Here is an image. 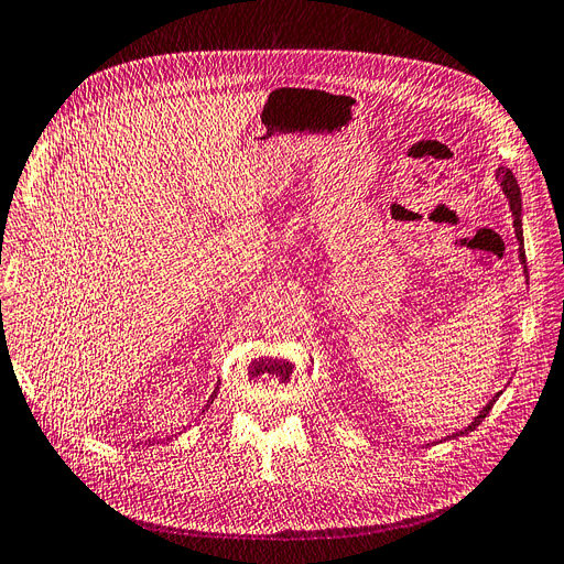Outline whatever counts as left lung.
I'll return each mask as SVG.
<instances>
[{
	"label": "left lung",
	"mask_w": 564,
	"mask_h": 564,
	"mask_svg": "<svg viewBox=\"0 0 564 564\" xmlns=\"http://www.w3.org/2000/svg\"><path fill=\"white\" fill-rule=\"evenodd\" d=\"M496 180H498V184H501V191H503V196L508 198V205H510V213H512V227H514V238H518V252H520V264L524 267V279H529L527 276V257H524V236H522V193H520V186H518V180H514V174L508 170V167H498L496 170ZM501 397V392H496L485 406H481V411L473 417V423L470 425H465L463 430H458V432H452L448 434L446 440H452V437H460V434H465V432H473L481 421H485V417L489 415V411H491V406L496 404V399Z\"/></svg>",
	"instance_id": "obj_1"
}]
</instances>
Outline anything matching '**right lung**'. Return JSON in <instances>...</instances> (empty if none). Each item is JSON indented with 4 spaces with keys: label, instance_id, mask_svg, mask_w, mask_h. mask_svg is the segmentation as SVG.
Listing matches in <instances>:
<instances>
[{
    "label": "right lung",
    "instance_id": "right-lung-1",
    "mask_svg": "<svg viewBox=\"0 0 564 564\" xmlns=\"http://www.w3.org/2000/svg\"><path fill=\"white\" fill-rule=\"evenodd\" d=\"M217 390H219V384H217V388H215V392L210 394V399H207V404H205V409H203L200 413H205V411H207V406H210V404H213V401H215V397H217ZM174 437H176V434H174ZM167 440H170V437H167ZM153 442H155V440H153ZM139 444H141V442H139ZM149 444H151V440H149Z\"/></svg>",
    "mask_w": 564,
    "mask_h": 564
}]
</instances>
